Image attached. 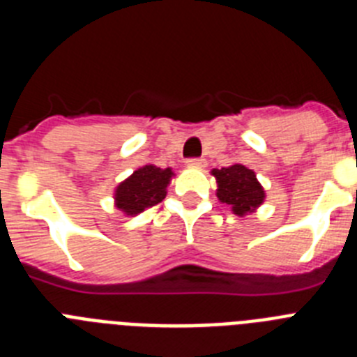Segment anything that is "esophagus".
Listing matches in <instances>:
<instances>
[{"label":"esophagus","instance_id":"obj_1","mask_svg":"<svg viewBox=\"0 0 357 357\" xmlns=\"http://www.w3.org/2000/svg\"><path fill=\"white\" fill-rule=\"evenodd\" d=\"M207 164V160L204 157H191L188 159V166H197V168H204Z\"/></svg>","mask_w":357,"mask_h":357}]
</instances>
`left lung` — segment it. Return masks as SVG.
I'll use <instances>...</instances> for the list:
<instances>
[{"label": "left lung", "mask_w": 357, "mask_h": 357, "mask_svg": "<svg viewBox=\"0 0 357 357\" xmlns=\"http://www.w3.org/2000/svg\"><path fill=\"white\" fill-rule=\"evenodd\" d=\"M216 176L218 191L216 197L220 202L232 207L234 214L245 216L254 213L263 204L264 191L255 178L252 169L245 168L243 164H232L229 168L213 169Z\"/></svg>", "instance_id": "1"}]
</instances>
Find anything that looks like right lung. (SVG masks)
<instances>
[{
    "instance_id": "add662e5",
    "label": "right lung",
    "mask_w": 357,
    "mask_h": 357,
    "mask_svg": "<svg viewBox=\"0 0 357 357\" xmlns=\"http://www.w3.org/2000/svg\"><path fill=\"white\" fill-rule=\"evenodd\" d=\"M172 175L173 172L169 168H157L153 164L143 166L118 185L114 197L116 207L128 216H134L148 207L157 206L166 197Z\"/></svg>"
}]
</instances>
